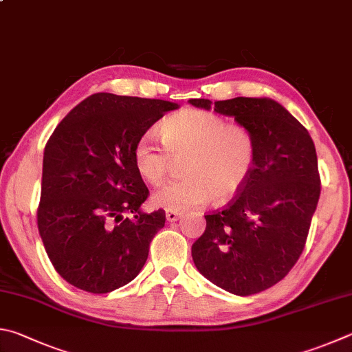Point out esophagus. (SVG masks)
<instances>
[{"instance_id": "esophagus-1", "label": "esophagus", "mask_w": 352, "mask_h": 352, "mask_svg": "<svg viewBox=\"0 0 352 352\" xmlns=\"http://www.w3.org/2000/svg\"><path fill=\"white\" fill-rule=\"evenodd\" d=\"M182 217V212H175V210H168V212H166V219H168V221H177L178 219H180Z\"/></svg>"}]
</instances>
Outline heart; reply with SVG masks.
Here are the masks:
<instances>
[{
  "label": "heart",
  "instance_id": "b5f03b06",
  "mask_svg": "<svg viewBox=\"0 0 352 352\" xmlns=\"http://www.w3.org/2000/svg\"><path fill=\"white\" fill-rule=\"evenodd\" d=\"M163 148L151 133L140 137L132 163L149 184H160L170 168V158H183V178L166 183L152 197L155 206L188 210L208 203L226 201L249 182L257 162V140L248 126L228 123L221 115L203 109H183L158 127Z\"/></svg>",
  "mask_w": 352,
  "mask_h": 352
}]
</instances>
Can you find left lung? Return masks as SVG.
Listing matches in <instances>:
<instances>
[{
  "label": "left lung",
  "instance_id": "1",
  "mask_svg": "<svg viewBox=\"0 0 352 352\" xmlns=\"http://www.w3.org/2000/svg\"><path fill=\"white\" fill-rule=\"evenodd\" d=\"M231 115L257 140L249 182L223 209L204 215L206 229L192 258L209 282L235 296H252L278 283L302 255L320 197L316 146L309 132L270 98L189 100Z\"/></svg>",
  "mask_w": 352,
  "mask_h": 352
}]
</instances>
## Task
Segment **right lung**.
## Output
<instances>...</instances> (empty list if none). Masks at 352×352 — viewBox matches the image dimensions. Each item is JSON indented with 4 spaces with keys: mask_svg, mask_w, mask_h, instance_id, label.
<instances>
[{
    "mask_svg": "<svg viewBox=\"0 0 352 352\" xmlns=\"http://www.w3.org/2000/svg\"><path fill=\"white\" fill-rule=\"evenodd\" d=\"M177 107L100 92L55 127L44 148L36 221L49 258L67 283L107 294L142 271L166 214L140 210L149 189L133 168L132 149Z\"/></svg>",
    "mask_w": 352,
    "mask_h": 352,
    "instance_id": "right-lung-1",
    "label": "right lung"
}]
</instances>
